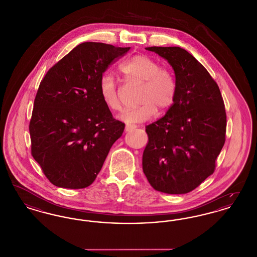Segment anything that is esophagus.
I'll return each instance as SVG.
<instances>
[{
    "mask_svg": "<svg viewBox=\"0 0 257 257\" xmlns=\"http://www.w3.org/2000/svg\"><path fill=\"white\" fill-rule=\"evenodd\" d=\"M135 128H137V126L134 124H126L125 125V131L126 132H130V131L134 130Z\"/></svg>",
    "mask_w": 257,
    "mask_h": 257,
    "instance_id": "34e87169",
    "label": "esophagus"
}]
</instances>
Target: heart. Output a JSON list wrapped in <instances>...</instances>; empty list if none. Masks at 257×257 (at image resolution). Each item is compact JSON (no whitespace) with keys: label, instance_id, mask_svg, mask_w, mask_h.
I'll return each mask as SVG.
<instances>
[{"label":"heart","instance_id":"heart-1","mask_svg":"<svg viewBox=\"0 0 257 257\" xmlns=\"http://www.w3.org/2000/svg\"><path fill=\"white\" fill-rule=\"evenodd\" d=\"M119 71L125 81L143 85L139 98L141 105L123 112L121 118L125 122H144L154 116L158 109L166 111L171 108L176 97L177 84L171 69L162 67L158 61L146 55H136L120 64ZM99 89L108 109L111 111L122 110L116 82L112 76L103 75Z\"/></svg>","mask_w":257,"mask_h":257}]
</instances>
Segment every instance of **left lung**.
I'll use <instances>...</instances> for the list:
<instances>
[{
  "mask_svg": "<svg viewBox=\"0 0 257 257\" xmlns=\"http://www.w3.org/2000/svg\"><path fill=\"white\" fill-rule=\"evenodd\" d=\"M170 62L177 84L167 113L146 127L143 170L156 191L195 190L216 169L225 142L226 113L220 88L206 68L180 47H147Z\"/></svg>",
  "mask_w": 257,
  "mask_h": 257,
  "instance_id": "8db88e82",
  "label": "left lung"
}]
</instances>
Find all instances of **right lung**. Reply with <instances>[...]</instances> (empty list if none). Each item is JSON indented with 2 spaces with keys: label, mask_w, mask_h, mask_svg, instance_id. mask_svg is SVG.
<instances>
[{
  "label": "right lung",
  "mask_w": 257,
  "mask_h": 257,
  "mask_svg": "<svg viewBox=\"0 0 257 257\" xmlns=\"http://www.w3.org/2000/svg\"><path fill=\"white\" fill-rule=\"evenodd\" d=\"M130 47L84 42L53 65L37 89L30 121L31 151L51 183L84 189L93 183L125 124L113 118L99 84Z\"/></svg>",
  "instance_id": "add662e5"
}]
</instances>
